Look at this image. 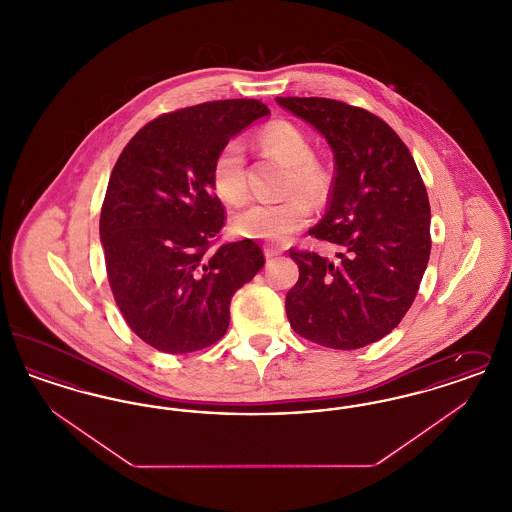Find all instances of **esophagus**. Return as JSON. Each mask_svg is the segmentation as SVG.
Here are the masks:
<instances>
[{
	"label": "esophagus",
	"mask_w": 512,
	"mask_h": 512,
	"mask_svg": "<svg viewBox=\"0 0 512 512\" xmlns=\"http://www.w3.org/2000/svg\"><path fill=\"white\" fill-rule=\"evenodd\" d=\"M280 255V251L278 249H272V247H265V257H267V261L270 259H274V257H278Z\"/></svg>",
	"instance_id": "obj_1"
}]
</instances>
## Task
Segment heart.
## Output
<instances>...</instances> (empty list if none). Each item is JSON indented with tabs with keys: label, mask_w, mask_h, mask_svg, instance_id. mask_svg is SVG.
Masks as SVG:
<instances>
[{
	"label": "heart",
	"mask_w": 512,
	"mask_h": 512,
	"mask_svg": "<svg viewBox=\"0 0 512 512\" xmlns=\"http://www.w3.org/2000/svg\"><path fill=\"white\" fill-rule=\"evenodd\" d=\"M259 144L290 165L286 192H301L304 195H288L276 203L255 201L234 215L232 228L242 238L282 244L309 220L311 205L305 195L313 203L324 201L330 180L326 171L313 159L311 140L292 122L268 124L259 134ZM211 184L224 203L236 205L244 201L247 194L245 149L238 138L220 147L211 171Z\"/></svg>",
	"instance_id": "b5f03b06"
}]
</instances>
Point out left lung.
I'll list each match as a JSON object with an SVG mask.
<instances>
[{"label": "left lung", "mask_w": 512, "mask_h": 512, "mask_svg": "<svg viewBox=\"0 0 512 512\" xmlns=\"http://www.w3.org/2000/svg\"><path fill=\"white\" fill-rule=\"evenodd\" d=\"M334 151L328 211L309 230L336 259L290 249L299 280L286 315L305 340L359 349L382 340L411 309L430 259V201L413 155L361 107L326 98H276Z\"/></svg>", "instance_id": "obj_1"}]
</instances>
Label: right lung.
I'll return each mask as SVG.
<instances>
[{
	"instance_id": "right-lung-1",
	"label": "right lung",
	"mask_w": 512,
	"mask_h": 512,
	"mask_svg": "<svg viewBox=\"0 0 512 512\" xmlns=\"http://www.w3.org/2000/svg\"><path fill=\"white\" fill-rule=\"evenodd\" d=\"M267 115L257 99L165 113L136 132L113 167L99 219L107 278L126 324L157 351L217 343L234 293L265 265L251 240L211 251L226 220L211 171L220 147Z\"/></svg>"
}]
</instances>
